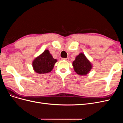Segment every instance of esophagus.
Returning <instances> with one entry per match:
<instances>
[{"instance_id":"esophagus-1","label":"esophagus","mask_w":123,"mask_h":123,"mask_svg":"<svg viewBox=\"0 0 123 123\" xmlns=\"http://www.w3.org/2000/svg\"><path fill=\"white\" fill-rule=\"evenodd\" d=\"M62 59H63V60L67 61H69V58H62Z\"/></svg>"}]
</instances>
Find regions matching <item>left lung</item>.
I'll return each instance as SVG.
<instances>
[{"label":"left lung","mask_w":123,"mask_h":123,"mask_svg":"<svg viewBox=\"0 0 123 123\" xmlns=\"http://www.w3.org/2000/svg\"><path fill=\"white\" fill-rule=\"evenodd\" d=\"M73 66L75 71L79 75H86L92 68L90 62L83 53L77 56L75 60L73 62Z\"/></svg>","instance_id":"1"}]
</instances>
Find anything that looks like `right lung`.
Returning <instances> with one entry per match:
<instances>
[{
  "instance_id": "obj_1",
  "label": "right lung",
  "mask_w": 123,
  "mask_h": 123,
  "mask_svg": "<svg viewBox=\"0 0 123 123\" xmlns=\"http://www.w3.org/2000/svg\"><path fill=\"white\" fill-rule=\"evenodd\" d=\"M56 62V59L53 58L49 51L46 50L33 61V69L36 72L39 74L49 73L53 69Z\"/></svg>"
}]
</instances>
